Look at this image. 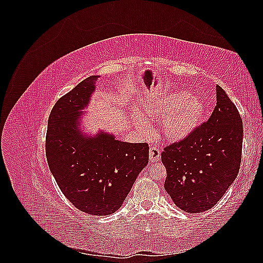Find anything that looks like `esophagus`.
Wrapping results in <instances>:
<instances>
[{
  "label": "esophagus",
  "instance_id": "esophagus-1",
  "mask_svg": "<svg viewBox=\"0 0 263 263\" xmlns=\"http://www.w3.org/2000/svg\"><path fill=\"white\" fill-rule=\"evenodd\" d=\"M161 151L157 146H151L149 148V160L150 162H157L160 160Z\"/></svg>",
  "mask_w": 263,
  "mask_h": 263
}]
</instances>
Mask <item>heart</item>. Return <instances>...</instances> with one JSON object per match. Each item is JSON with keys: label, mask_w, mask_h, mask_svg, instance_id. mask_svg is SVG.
I'll list each match as a JSON object with an SVG mask.
<instances>
[{"label": "heart", "mask_w": 263, "mask_h": 263, "mask_svg": "<svg viewBox=\"0 0 263 263\" xmlns=\"http://www.w3.org/2000/svg\"><path fill=\"white\" fill-rule=\"evenodd\" d=\"M148 121H161L162 137L181 141L191 136L201 125L206 114L205 103L186 91L164 94L145 105Z\"/></svg>", "instance_id": "obj_1"}]
</instances>
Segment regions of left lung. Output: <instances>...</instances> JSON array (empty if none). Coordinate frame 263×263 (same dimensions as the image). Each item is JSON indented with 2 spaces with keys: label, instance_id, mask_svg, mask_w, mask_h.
Returning a JSON list of instances; mask_svg holds the SVG:
<instances>
[{
  "label": "left lung",
  "instance_id": "left-lung-1",
  "mask_svg": "<svg viewBox=\"0 0 263 263\" xmlns=\"http://www.w3.org/2000/svg\"><path fill=\"white\" fill-rule=\"evenodd\" d=\"M217 103L208 122L161 154L164 189L179 209L202 213L212 209L239 172L242 119L234 103L216 86Z\"/></svg>",
  "mask_w": 263,
  "mask_h": 263
}]
</instances>
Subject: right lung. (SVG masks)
I'll use <instances>...</instances> for the list:
<instances>
[{
    "mask_svg": "<svg viewBox=\"0 0 263 263\" xmlns=\"http://www.w3.org/2000/svg\"><path fill=\"white\" fill-rule=\"evenodd\" d=\"M97 76L86 78L52 107L46 134V157L59 189L78 210L105 216L121 208L149 159L146 142L128 144L99 133L87 138L78 128Z\"/></svg>",
    "mask_w": 263,
    "mask_h": 263,
    "instance_id": "add662e5",
    "label": "right lung"
}]
</instances>
